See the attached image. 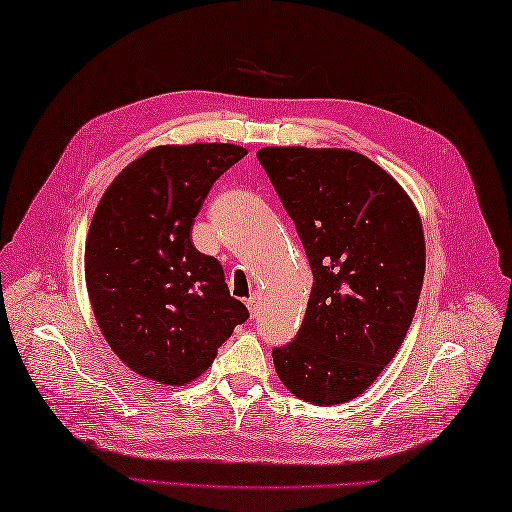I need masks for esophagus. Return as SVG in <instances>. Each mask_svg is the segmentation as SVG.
<instances>
[{
    "mask_svg": "<svg viewBox=\"0 0 512 512\" xmlns=\"http://www.w3.org/2000/svg\"><path fill=\"white\" fill-rule=\"evenodd\" d=\"M246 306L250 310V317H257V312H259V295H257V292L250 299H246Z\"/></svg>",
    "mask_w": 512,
    "mask_h": 512,
    "instance_id": "esophagus-1",
    "label": "esophagus"
}]
</instances>
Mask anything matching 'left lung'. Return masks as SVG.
Here are the masks:
<instances>
[{
    "label": "left lung",
    "mask_w": 512,
    "mask_h": 512,
    "mask_svg": "<svg viewBox=\"0 0 512 512\" xmlns=\"http://www.w3.org/2000/svg\"><path fill=\"white\" fill-rule=\"evenodd\" d=\"M257 160L312 268L301 328L273 347L277 374L301 400L339 405L374 383L409 330L424 277L418 211L350 149L266 147Z\"/></svg>",
    "instance_id": "8db88e82"
}]
</instances>
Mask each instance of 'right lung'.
Instances as JSON below:
<instances>
[{
	"label": "right lung",
	"mask_w": 512,
	"mask_h": 512,
	"mask_svg": "<svg viewBox=\"0 0 512 512\" xmlns=\"http://www.w3.org/2000/svg\"><path fill=\"white\" fill-rule=\"evenodd\" d=\"M246 154L224 143L149 149L96 206L85 284L107 343L140 376L191 383L248 319L222 264L191 242L215 180Z\"/></svg>",
	"instance_id": "obj_1"
}]
</instances>
